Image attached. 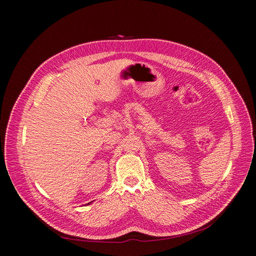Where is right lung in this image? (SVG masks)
<instances>
[{"instance_id": "1", "label": "right lung", "mask_w": 256, "mask_h": 256, "mask_svg": "<svg viewBox=\"0 0 256 256\" xmlns=\"http://www.w3.org/2000/svg\"><path fill=\"white\" fill-rule=\"evenodd\" d=\"M88 204H90V203H88Z\"/></svg>"}]
</instances>
